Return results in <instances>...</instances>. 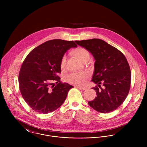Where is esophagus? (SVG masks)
<instances>
[{
  "instance_id": "1",
  "label": "esophagus",
  "mask_w": 147,
  "mask_h": 147,
  "mask_svg": "<svg viewBox=\"0 0 147 147\" xmlns=\"http://www.w3.org/2000/svg\"><path fill=\"white\" fill-rule=\"evenodd\" d=\"M75 87H76V88H79V89H80V90H85V89H86V88H85V87L81 86H79V85H78V86H76Z\"/></svg>"
}]
</instances>
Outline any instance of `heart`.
<instances>
[{
  "label": "heart",
  "instance_id": "heart-1",
  "mask_svg": "<svg viewBox=\"0 0 147 147\" xmlns=\"http://www.w3.org/2000/svg\"><path fill=\"white\" fill-rule=\"evenodd\" d=\"M71 53L83 63L87 62L90 57L89 51L86 49L82 47L74 49L71 51ZM60 68L63 71L66 68V57L65 55L63 56L61 61ZM89 77L90 74L87 71L72 72L67 76L65 80L70 84L83 85Z\"/></svg>",
  "mask_w": 147,
  "mask_h": 147
}]
</instances>
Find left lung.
I'll return each mask as SVG.
<instances>
[{
	"label": "left lung",
	"instance_id": "1",
	"mask_svg": "<svg viewBox=\"0 0 147 147\" xmlns=\"http://www.w3.org/2000/svg\"><path fill=\"white\" fill-rule=\"evenodd\" d=\"M75 42L86 49L96 61L92 82L97 84L92 88L97 96L88 104L102 113L114 111L125 101L130 89L131 73L125 56L118 49L100 39Z\"/></svg>",
	"mask_w": 147,
	"mask_h": 147
}]
</instances>
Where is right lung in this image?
I'll list each match as a JSON object with an SVG mask.
<instances>
[{"mask_svg":"<svg viewBox=\"0 0 147 147\" xmlns=\"http://www.w3.org/2000/svg\"><path fill=\"white\" fill-rule=\"evenodd\" d=\"M77 46L72 41L52 40L28 54L21 65L19 84L24 100L33 110L47 114L63 104L74 86L60 81V63L67 50Z\"/></svg>","mask_w":147,"mask_h":147,"instance_id":"obj_1","label":"right lung"}]
</instances>
